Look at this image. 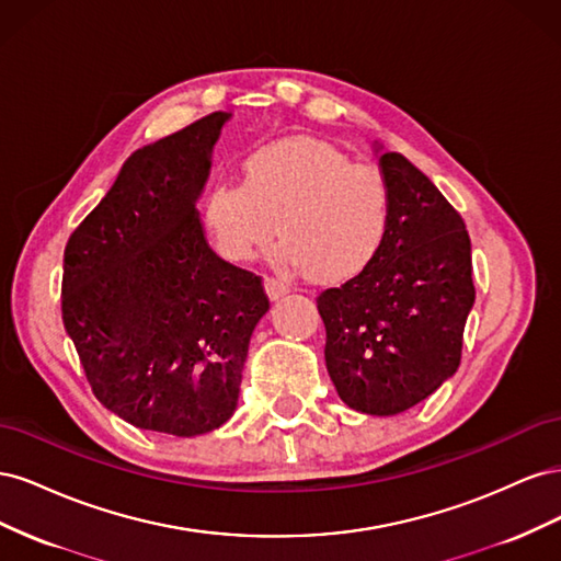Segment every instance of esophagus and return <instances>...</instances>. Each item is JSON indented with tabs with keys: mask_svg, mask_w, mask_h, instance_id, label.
<instances>
[{
	"mask_svg": "<svg viewBox=\"0 0 561 561\" xmlns=\"http://www.w3.org/2000/svg\"><path fill=\"white\" fill-rule=\"evenodd\" d=\"M264 290H266V295H268L271 301H278L280 297H285L287 293H290V287H287V285L280 283V280H276V278H266V280H264Z\"/></svg>",
	"mask_w": 561,
	"mask_h": 561,
	"instance_id": "esophagus-1",
	"label": "esophagus"
}]
</instances>
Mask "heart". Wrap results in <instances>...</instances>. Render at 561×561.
Returning a JSON list of instances; mask_svg holds the SVG:
<instances>
[{
	"instance_id": "b5f03b06",
	"label": "heart",
	"mask_w": 561,
	"mask_h": 561,
	"mask_svg": "<svg viewBox=\"0 0 561 561\" xmlns=\"http://www.w3.org/2000/svg\"><path fill=\"white\" fill-rule=\"evenodd\" d=\"M393 194L377 165L311 138L280 140L248 159L243 184H219L206 225L222 257L250 262L276 231L280 262L320 283L358 276L386 241Z\"/></svg>"
}]
</instances>
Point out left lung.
Here are the masks:
<instances>
[{
	"instance_id": "8db88e82",
	"label": "left lung",
	"mask_w": 561,
	"mask_h": 561,
	"mask_svg": "<svg viewBox=\"0 0 561 561\" xmlns=\"http://www.w3.org/2000/svg\"><path fill=\"white\" fill-rule=\"evenodd\" d=\"M393 194L386 241L358 276L318 297L325 365L351 410L393 416L426 400L461 363L474 304L461 215L398 151L371 145Z\"/></svg>"
}]
</instances>
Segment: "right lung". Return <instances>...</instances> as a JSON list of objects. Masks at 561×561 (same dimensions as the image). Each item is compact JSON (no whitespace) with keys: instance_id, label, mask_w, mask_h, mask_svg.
<instances>
[{"instance_id":"1","label":"right lung","mask_w":561,"mask_h":561,"mask_svg":"<svg viewBox=\"0 0 561 561\" xmlns=\"http://www.w3.org/2000/svg\"><path fill=\"white\" fill-rule=\"evenodd\" d=\"M231 112L133 151L65 248L62 322L95 398L140 431L194 437L236 412L262 278L210 250L196 203Z\"/></svg>"}]
</instances>
